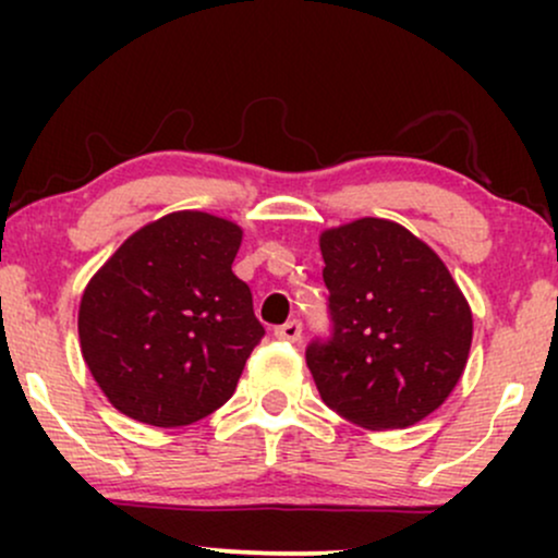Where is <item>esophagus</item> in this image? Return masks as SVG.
<instances>
[{"instance_id":"34e87169","label":"esophagus","mask_w":558,"mask_h":558,"mask_svg":"<svg viewBox=\"0 0 558 558\" xmlns=\"http://www.w3.org/2000/svg\"><path fill=\"white\" fill-rule=\"evenodd\" d=\"M275 338H280V341H299L301 338V323L299 319H288L286 325H280V328H275Z\"/></svg>"}]
</instances>
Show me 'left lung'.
<instances>
[{"label":"left lung","mask_w":558,"mask_h":558,"mask_svg":"<svg viewBox=\"0 0 558 558\" xmlns=\"http://www.w3.org/2000/svg\"><path fill=\"white\" fill-rule=\"evenodd\" d=\"M332 336L306 367L332 412L367 430L417 425L457 388L472 312L438 254L399 222L362 217L319 235Z\"/></svg>","instance_id":"1"}]
</instances>
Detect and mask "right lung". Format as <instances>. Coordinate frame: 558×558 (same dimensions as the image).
Returning <instances> with one entry per match:
<instances>
[{
	"mask_svg": "<svg viewBox=\"0 0 558 558\" xmlns=\"http://www.w3.org/2000/svg\"><path fill=\"white\" fill-rule=\"evenodd\" d=\"M243 230L183 209L149 222L81 296V354L125 417L183 427L233 396L265 328L233 275Z\"/></svg>",
	"mask_w": 558,
	"mask_h": 558,
	"instance_id": "right-lung-1",
	"label": "right lung"
}]
</instances>
